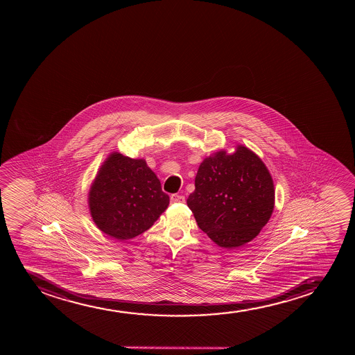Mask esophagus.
<instances>
[{"mask_svg": "<svg viewBox=\"0 0 355 355\" xmlns=\"http://www.w3.org/2000/svg\"><path fill=\"white\" fill-rule=\"evenodd\" d=\"M171 204H176V202H184V196H179V194H171Z\"/></svg>", "mask_w": 355, "mask_h": 355, "instance_id": "1", "label": "esophagus"}]
</instances>
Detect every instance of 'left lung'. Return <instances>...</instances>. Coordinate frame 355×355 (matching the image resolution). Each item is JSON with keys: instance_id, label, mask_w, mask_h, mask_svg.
Returning a JSON list of instances; mask_svg holds the SVG:
<instances>
[{"instance_id": "8db88e82", "label": "left lung", "mask_w": 355, "mask_h": 355, "mask_svg": "<svg viewBox=\"0 0 355 355\" xmlns=\"http://www.w3.org/2000/svg\"><path fill=\"white\" fill-rule=\"evenodd\" d=\"M187 205L216 244L238 248L256 238L272 214V178L249 148L238 146L231 155L218 151L200 164Z\"/></svg>"}]
</instances>
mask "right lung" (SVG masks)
Instances as JSON below:
<instances>
[{
  "label": "right lung",
  "mask_w": 355,
  "mask_h": 355,
  "mask_svg": "<svg viewBox=\"0 0 355 355\" xmlns=\"http://www.w3.org/2000/svg\"><path fill=\"white\" fill-rule=\"evenodd\" d=\"M169 205L161 182L144 159L112 153L99 168L89 192L94 224L119 241L146 232Z\"/></svg>",
  "instance_id": "1"
}]
</instances>
